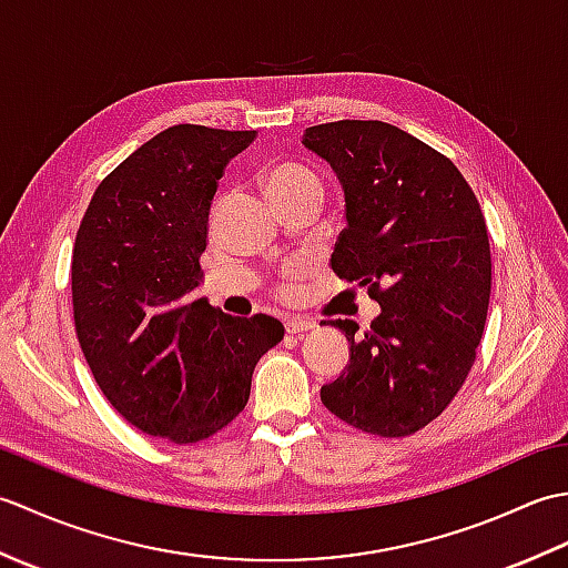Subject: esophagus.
I'll list each match as a JSON object with an SVG mask.
<instances>
[{
    "label": "esophagus",
    "mask_w": 568,
    "mask_h": 568,
    "mask_svg": "<svg viewBox=\"0 0 568 568\" xmlns=\"http://www.w3.org/2000/svg\"><path fill=\"white\" fill-rule=\"evenodd\" d=\"M315 327H317V322L310 320V317H291V320H285V332L287 334H295V336L305 334V332L315 329Z\"/></svg>",
    "instance_id": "obj_1"
}]
</instances>
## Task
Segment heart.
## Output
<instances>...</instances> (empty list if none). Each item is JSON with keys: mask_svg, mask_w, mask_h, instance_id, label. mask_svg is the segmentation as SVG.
Wrapping results in <instances>:
<instances>
[{"mask_svg": "<svg viewBox=\"0 0 568 568\" xmlns=\"http://www.w3.org/2000/svg\"><path fill=\"white\" fill-rule=\"evenodd\" d=\"M263 185L277 207H285V204L297 202L303 197H322V180L317 178V173L295 161L273 163L268 171L263 173ZM297 277H300V268H291L285 273V281H283L285 291H293Z\"/></svg>", "mask_w": 568, "mask_h": 568, "instance_id": "b5f03b06", "label": "heart"}]
</instances>
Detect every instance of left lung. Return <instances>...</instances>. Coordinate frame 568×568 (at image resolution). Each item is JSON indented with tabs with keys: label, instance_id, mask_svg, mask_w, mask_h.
<instances>
[{
	"label": "left lung",
	"instance_id": "obj_1",
	"mask_svg": "<svg viewBox=\"0 0 568 568\" xmlns=\"http://www.w3.org/2000/svg\"><path fill=\"white\" fill-rule=\"evenodd\" d=\"M305 149L332 165L346 229L332 268L368 287L381 315L339 327L348 366L322 388L324 407L378 437H407L454 400L484 336L490 246L484 212L458 168L385 122L310 126Z\"/></svg>",
	"mask_w": 568,
	"mask_h": 568
}]
</instances>
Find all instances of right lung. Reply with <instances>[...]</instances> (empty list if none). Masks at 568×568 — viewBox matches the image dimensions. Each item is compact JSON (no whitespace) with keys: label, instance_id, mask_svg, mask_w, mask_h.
<instances>
[{"label":"right lung","instance_id":"add662e5","mask_svg":"<svg viewBox=\"0 0 568 568\" xmlns=\"http://www.w3.org/2000/svg\"><path fill=\"white\" fill-rule=\"evenodd\" d=\"M253 139L165 129L102 180L80 222L70 275L82 354L116 413L151 437L195 444L226 427L285 334L275 317H232L192 295L216 180Z\"/></svg>","mask_w":568,"mask_h":568}]
</instances>
